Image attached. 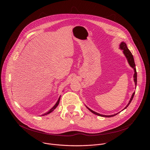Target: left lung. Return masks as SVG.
Returning <instances> with one entry per match:
<instances>
[{"label":"left lung","instance_id":"1","mask_svg":"<svg viewBox=\"0 0 150 150\" xmlns=\"http://www.w3.org/2000/svg\"><path fill=\"white\" fill-rule=\"evenodd\" d=\"M119 49L122 50L123 53L124 55L125 56V57H126V59H127V62H128V63H129V65L130 67H131V68H132L134 69V82H135V87H137V71H136L135 64V62H134V59L133 55H132V54L131 53V52H130V50L127 49V46H126V44L125 43V42H123V41L121 42V43L120 44V45H119ZM134 94H135V92L132 94V96H131V99H130L129 103H128V104H127V105L125 107V108L122 110H123L124 109H126V108H127V106L130 104L131 102L132 101V99H133V97H134ZM86 107L87 108V109H88L91 112H92L93 113H94V114H95V115H96L100 116H103V117H113V116L116 115L117 114H118L119 113H120V112H119V113H116V114H114V115H101V114H100V113H97V112H96L92 110L91 109H90V108H88L87 106H86Z\"/></svg>","mask_w":150,"mask_h":150}]
</instances>
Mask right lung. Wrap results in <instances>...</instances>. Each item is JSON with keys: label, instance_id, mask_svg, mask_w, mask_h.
Masks as SVG:
<instances>
[{"label": "right lung", "instance_id": "add662e5", "mask_svg": "<svg viewBox=\"0 0 150 150\" xmlns=\"http://www.w3.org/2000/svg\"><path fill=\"white\" fill-rule=\"evenodd\" d=\"M60 96L59 97V99H58V100L57 101V102H56V103L54 104V105L53 107V108H52V109H50L47 112H46V113H43L42 115H41V116H45V115H48V114H49V113H52L56 108H57V106L59 105V101H60Z\"/></svg>", "mask_w": 150, "mask_h": 150}]
</instances>
